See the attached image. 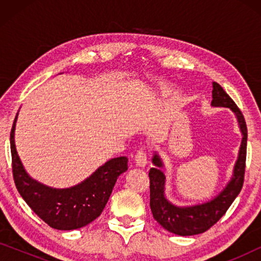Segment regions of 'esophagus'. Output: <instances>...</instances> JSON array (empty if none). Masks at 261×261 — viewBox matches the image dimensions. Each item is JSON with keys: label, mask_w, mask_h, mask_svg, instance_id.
Wrapping results in <instances>:
<instances>
[{"label": "esophagus", "mask_w": 261, "mask_h": 261, "mask_svg": "<svg viewBox=\"0 0 261 261\" xmlns=\"http://www.w3.org/2000/svg\"><path fill=\"white\" fill-rule=\"evenodd\" d=\"M135 163L138 166L144 167L147 164V153L145 148H139L137 154H135Z\"/></svg>", "instance_id": "obj_1"}]
</instances>
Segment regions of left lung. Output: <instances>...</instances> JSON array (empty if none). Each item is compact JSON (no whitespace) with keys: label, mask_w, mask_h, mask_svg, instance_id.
<instances>
[{"label":"left lung","mask_w":261,"mask_h":261,"mask_svg":"<svg viewBox=\"0 0 261 261\" xmlns=\"http://www.w3.org/2000/svg\"><path fill=\"white\" fill-rule=\"evenodd\" d=\"M214 107H226L230 108L238 117L239 126L242 133V142L239 152L238 162L234 167L233 178L223 191L212 201L203 204L180 208L167 201L164 195L165 185V174L160 170L163 163L158 154L153 156V164L155 167L149 170V206H151L153 217L160 226L169 230L170 233L188 237L204 233L212 228L240 194L245 180L246 170V153H247V126L241 110L238 108L230 96L223 90L219 83L213 82V101Z\"/></svg>","instance_id":"8db88e82"}]
</instances>
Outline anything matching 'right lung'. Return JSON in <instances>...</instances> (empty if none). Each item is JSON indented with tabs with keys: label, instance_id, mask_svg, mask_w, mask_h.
Here are the masks:
<instances>
[{
	"label": "right lung",
	"instance_id": "obj_1",
	"mask_svg": "<svg viewBox=\"0 0 261 261\" xmlns=\"http://www.w3.org/2000/svg\"><path fill=\"white\" fill-rule=\"evenodd\" d=\"M16 117L10 132L12 167L16 189L24 202L45 223L55 229H78L97 219L108 202L117 177L128 169L127 156L110 159L76 187L70 189L45 187L28 176L17 155L14 142Z\"/></svg>",
	"mask_w": 261,
	"mask_h": 261
}]
</instances>
